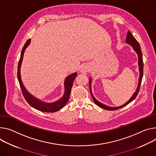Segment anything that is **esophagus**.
<instances>
[{
  "label": "esophagus",
  "instance_id": "obj_1",
  "mask_svg": "<svg viewBox=\"0 0 156 156\" xmlns=\"http://www.w3.org/2000/svg\"><path fill=\"white\" fill-rule=\"evenodd\" d=\"M90 71V67L88 65L85 64V65H83L81 66L80 68V72L82 73H88Z\"/></svg>",
  "mask_w": 156,
  "mask_h": 156
}]
</instances>
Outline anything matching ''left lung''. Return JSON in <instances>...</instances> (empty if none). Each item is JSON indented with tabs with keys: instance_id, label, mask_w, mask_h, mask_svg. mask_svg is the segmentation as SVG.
Returning a JSON list of instances; mask_svg holds the SVG:
<instances>
[{
	"instance_id": "left-lung-1",
	"label": "left lung",
	"mask_w": 156,
	"mask_h": 156,
	"mask_svg": "<svg viewBox=\"0 0 156 156\" xmlns=\"http://www.w3.org/2000/svg\"><path fill=\"white\" fill-rule=\"evenodd\" d=\"M126 41L127 44H130L131 46L133 47L134 50L136 51V53L138 55V58H139V61H138V64L139 66V72H140V76H139V84L137 86V88L136 89V92L134 93V94L133 95V96L131 97V98L130 100L127 101V103H126L124 105H123L119 107H116V108H112V107H109L103 104L100 103V102H98L96 99L94 98V96L91 93V87L90 85V93L91 94V96L93 98V100L94 101V102L95 103V104L96 105H98V106H100L106 110H109V111H114V110H116L118 109H120L121 108L124 107L125 106L127 105L129 103H130L131 101H133L134 99L136 98L137 95L139 93V89L140 87V84H141V82H142V79H143V68H144V63H143V54H142V51H141V49H140V45L139 44V42L136 40V39L133 37V35L131 34V33L128 31L127 32V34L126 36ZM89 83L90 84H91V80L89 81Z\"/></svg>"
}]
</instances>
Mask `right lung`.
<instances>
[{
	"label": "right lung",
	"instance_id": "right-lung-1",
	"mask_svg": "<svg viewBox=\"0 0 156 156\" xmlns=\"http://www.w3.org/2000/svg\"><path fill=\"white\" fill-rule=\"evenodd\" d=\"M30 40L31 39L29 38L25 44L21 52L20 57L19 64H18L17 77H18V80L20 84V87L21 88L23 96L27 102L29 103L32 107L34 108L37 110H39L41 112H54L56 111H58L60 109H61L68 103L70 93H71V90H72V88L73 81L76 78V76H77V73H75L73 74L70 75L66 78L65 81V92L64 96L58 101L53 103H45L38 100L37 99L32 96L26 90V89L23 87L21 80V77H20V66H21L22 59H23V53L25 50V48L30 44Z\"/></svg>",
	"mask_w": 156,
	"mask_h": 156
}]
</instances>
